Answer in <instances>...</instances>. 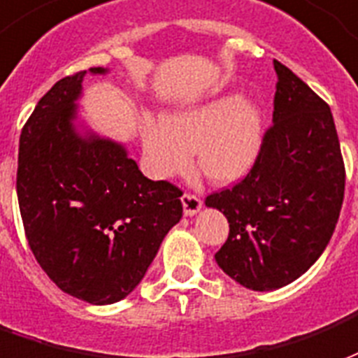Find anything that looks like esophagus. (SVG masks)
Instances as JSON below:
<instances>
[{"label": "esophagus", "mask_w": 358, "mask_h": 358, "mask_svg": "<svg viewBox=\"0 0 358 358\" xmlns=\"http://www.w3.org/2000/svg\"><path fill=\"white\" fill-rule=\"evenodd\" d=\"M181 202H182V211H185V215H196L200 208H202V202H200V198H196L194 194H189V192H185L181 196Z\"/></svg>", "instance_id": "34e87169"}]
</instances>
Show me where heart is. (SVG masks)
Masks as SVG:
<instances>
[{"label":"heart","mask_w":358,"mask_h":358,"mask_svg":"<svg viewBox=\"0 0 358 358\" xmlns=\"http://www.w3.org/2000/svg\"><path fill=\"white\" fill-rule=\"evenodd\" d=\"M263 145V116L248 96L168 112L141 124L145 168L156 179L181 173L196 154L200 173L213 182H233L254 168Z\"/></svg>","instance_id":"heart-1"}]
</instances>
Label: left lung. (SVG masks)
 <instances>
[{
	"label": "left lung",
	"mask_w": 358,
	"mask_h": 358,
	"mask_svg": "<svg viewBox=\"0 0 358 358\" xmlns=\"http://www.w3.org/2000/svg\"><path fill=\"white\" fill-rule=\"evenodd\" d=\"M273 125L254 168L206 198L229 221L215 254L223 273L255 292L294 282L322 255L340 217L345 168L330 106L275 61Z\"/></svg>",
	"instance_id": "left-lung-1"
}]
</instances>
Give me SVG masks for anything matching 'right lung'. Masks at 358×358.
I'll return each mask as SVG.
<instances>
[{
  "label": "right lung",
  "instance_id": "1",
  "mask_svg": "<svg viewBox=\"0 0 358 358\" xmlns=\"http://www.w3.org/2000/svg\"><path fill=\"white\" fill-rule=\"evenodd\" d=\"M85 74L55 83L22 127L17 196L30 250L47 276L78 299L110 305L139 286L181 219L182 192L147 179L122 143L78 122Z\"/></svg>",
  "mask_w": 358,
  "mask_h": 358
}]
</instances>
